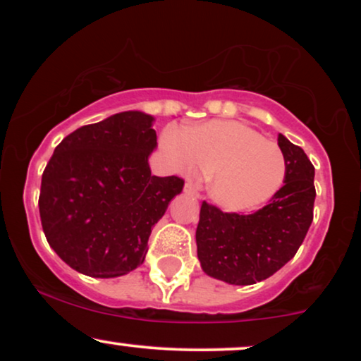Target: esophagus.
I'll use <instances>...</instances> for the list:
<instances>
[{
	"label": "esophagus",
	"instance_id": "34e87169",
	"mask_svg": "<svg viewBox=\"0 0 361 361\" xmlns=\"http://www.w3.org/2000/svg\"><path fill=\"white\" fill-rule=\"evenodd\" d=\"M184 190H185V194H190V195H199V190H200V187L197 185V184H194V182H185V185H184Z\"/></svg>",
	"mask_w": 361,
	"mask_h": 361
}]
</instances>
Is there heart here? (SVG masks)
Masks as SVG:
<instances>
[{"instance_id": "b5f03b06", "label": "heart", "mask_w": 361, "mask_h": 361, "mask_svg": "<svg viewBox=\"0 0 361 361\" xmlns=\"http://www.w3.org/2000/svg\"><path fill=\"white\" fill-rule=\"evenodd\" d=\"M161 147L177 171L210 177V195L230 212H251L283 189L288 161L274 142L238 121L169 126Z\"/></svg>"}]
</instances>
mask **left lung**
Returning <instances> with one entry per match:
<instances>
[{"mask_svg":"<svg viewBox=\"0 0 361 361\" xmlns=\"http://www.w3.org/2000/svg\"><path fill=\"white\" fill-rule=\"evenodd\" d=\"M288 161L283 189L250 215L221 212L202 202L197 225V256L212 278L250 286L273 276L294 258L314 219V166L302 147L279 135Z\"/></svg>","mask_w":361,"mask_h":361,"instance_id":"left-lung-1","label":"left lung"}]
</instances>
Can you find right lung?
Listing matches in <instances>:
<instances>
[{"mask_svg": "<svg viewBox=\"0 0 361 361\" xmlns=\"http://www.w3.org/2000/svg\"><path fill=\"white\" fill-rule=\"evenodd\" d=\"M154 118L116 113L78 128L56 147L42 174L39 214L62 261L92 278H116L142 264L151 230L184 187L151 176Z\"/></svg>", "mask_w": 361, "mask_h": 361, "instance_id": "obj_1", "label": "right lung"}]
</instances>
